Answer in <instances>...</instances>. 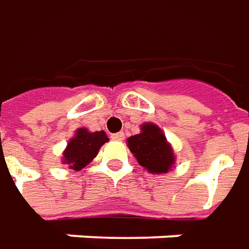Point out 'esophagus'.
<instances>
[{
  "instance_id": "esophagus-1",
  "label": "esophagus",
  "mask_w": 249,
  "mask_h": 249,
  "mask_svg": "<svg viewBox=\"0 0 249 249\" xmlns=\"http://www.w3.org/2000/svg\"><path fill=\"white\" fill-rule=\"evenodd\" d=\"M124 138H125L124 132L113 133V135H111V139H113V141H124Z\"/></svg>"
}]
</instances>
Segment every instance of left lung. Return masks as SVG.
<instances>
[{
	"mask_svg": "<svg viewBox=\"0 0 249 249\" xmlns=\"http://www.w3.org/2000/svg\"><path fill=\"white\" fill-rule=\"evenodd\" d=\"M128 149L143 169L161 175L169 172L175 165V153L167 141L165 133L154 123L141 125V132L126 139Z\"/></svg>",
	"mask_w": 249,
	"mask_h": 249,
	"instance_id": "1",
	"label": "left lung"
}]
</instances>
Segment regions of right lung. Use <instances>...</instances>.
Segmentation results:
<instances>
[{"label":"right lung","instance_id":"add662e5","mask_svg":"<svg viewBox=\"0 0 249 249\" xmlns=\"http://www.w3.org/2000/svg\"><path fill=\"white\" fill-rule=\"evenodd\" d=\"M106 142L108 138L105 131L90 132L87 128H78L62 153V164L73 171H81L98 156Z\"/></svg>","mask_w":249,"mask_h":249}]
</instances>
